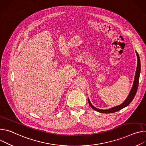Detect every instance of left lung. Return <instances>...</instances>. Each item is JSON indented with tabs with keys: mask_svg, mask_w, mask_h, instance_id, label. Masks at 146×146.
<instances>
[{
	"mask_svg": "<svg viewBox=\"0 0 146 146\" xmlns=\"http://www.w3.org/2000/svg\"><path fill=\"white\" fill-rule=\"evenodd\" d=\"M136 55H137V68H136V74H135V80L133 82V86L130 91V93H129V95L127 96L126 99L120 105L116 106V107H114L108 109V110H100V109H98L96 107H94L92 103L90 102V100L89 98H88V103L90 105V106L92 108H93V110H94L95 111H98L100 113H105V114H109V113H112V112H115L123 108H125V107L127 106L129 104H130L132 101L133 100V99H134L135 96L136 95V93L137 92V88H138V85H139V76H140V57L139 56V54L137 53V52H136Z\"/></svg>",
	"mask_w": 146,
	"mask_h": 146,
	"instance_id": "1",
	"label": "left lung"
}]
</instances>
